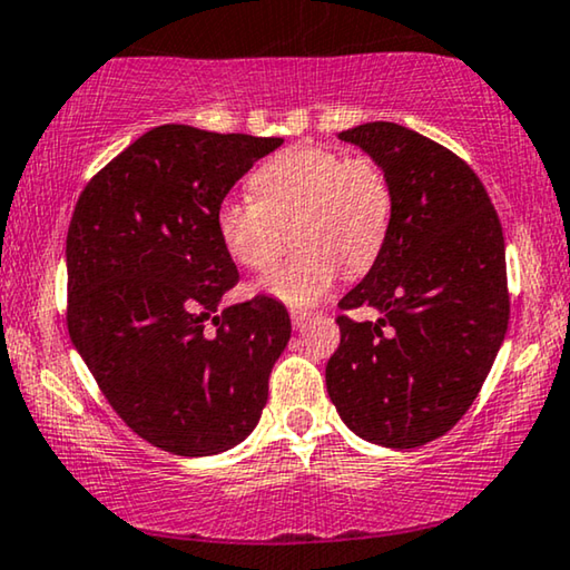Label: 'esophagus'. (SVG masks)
<instances>
[{"instance_id": "obj_1", "label": "esophagus", "mask_w": 570, "mask_h": 570, "mask_svg": "<svg viewBox=\"0 0 570 570\" xmlns=\"http://www.w3.org/2000/svg\"><path fill=\"white\" fill-rule=\"evenodd\" d=\"M309 320V312H302V309H292V325L296 327V331H302L304 325H307Z\"/></svg>"}]
</instances>
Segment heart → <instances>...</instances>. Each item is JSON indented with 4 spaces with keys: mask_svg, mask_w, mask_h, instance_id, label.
<instances>
[{
    "mask_svg": "<svg viewBox=\"0 0 570 570\" xmlns=\"http://www.w3.org/2000/svg\"><path fill=\"white\" fill-rule=\"evenodd\" d=\"M253 198H224L216 232L224 250L245 271H268L292 229L299 245L258 284L288 307H312L341 276L364 274L390 235L392 186L380 163L346 157L320 144L278 151L250 175Z\"/></svg>",
    "mask_w": 570,
    "mask_h": 570,
    "instance_id": "obj_1",
    "label": "heart"
}]
</instances>
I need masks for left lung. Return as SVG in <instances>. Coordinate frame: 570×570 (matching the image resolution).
Instances as JSON below:
<instances>
[{
    "mask_svg": "<svg viewBox=\"0 0 570 570\" xmlns=\"http://www.w3.org/2000/svg\"><path fill=\"white\" fill-rule=\"evenodd\" d=\"M387 173L395 206L380 258L338 302L327 395L356 436L413 449L468 413L509 325L499 214L470 165L411 128L374 121L338 134Z\"/></svg>",
    "mask_w": 570,
    "mask_h": 570,
    "instance_id": "left-lung-1",
    "label": "left lung"
}]
</instances>
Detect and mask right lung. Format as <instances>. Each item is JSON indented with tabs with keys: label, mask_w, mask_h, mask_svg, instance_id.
<instances>
[{
	"label": "right lung",
	"mask_w": 570,
	"mask_h": 570,
	"mask_svg": "<svg viewBox=\"0 0 570 570\" xmlns=\"http://www.w3.org/2000/svg\"><path fill=\"white\" fill-rule=\"evenodd\" d=\"M282 144L157 126L87 183L71 214L69 338L126 426L165 452H227L266 407L292 320L271 296L216 315L239 282L216 206Z\"/></svg>",
	"instance_id": "right-lung-1"
}]
</instances>
